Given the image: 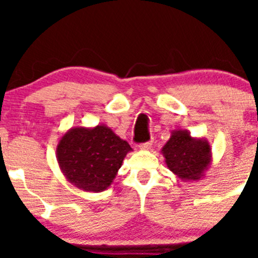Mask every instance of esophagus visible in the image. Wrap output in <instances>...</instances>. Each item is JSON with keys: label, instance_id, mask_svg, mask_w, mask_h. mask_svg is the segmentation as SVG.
Segmentation results:
<instances>
[{"label": "esophagus", "instance_id": "34e87169", "mask_svg": "<svg viewBox=\"0 0 258 258\" xmlns=\"http://www.w3.org/2000/svg\"><path fill=\"white\" fill-rule=\"evenodd\" d=\"M151 146H152V140L149 141V142H146V143H142V145H140V149L141 150H150V149H151Z\"/></svg>", "mask_w": 258, "mask_h": 258}]
</instances>
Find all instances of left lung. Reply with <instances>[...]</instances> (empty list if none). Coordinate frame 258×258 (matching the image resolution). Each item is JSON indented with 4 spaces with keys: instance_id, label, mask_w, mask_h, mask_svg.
<instances>
[{
    "instance_id": "1",
    "label": "left lung",
    "mask_w": 258,
    "mask_h": 258,
    "mask_svg": "<svg viewBox=\"0 0 258 258\" xmlns=\"http://www.w3.org/2000/svg\"><path fill=\"white\" fill-rule=\"evenodd\" d=\"M168 169L183 182L200 181L212 164L211 145L192 137L186 129H175L161 149Z\"/></svg>"
}]
</instances>
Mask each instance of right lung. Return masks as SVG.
<instances>
[{
  "label": "right lung",
  "instance_id": "obj_1",
  "mask_svg": "<svg viewBox=\"0 0 258 258\" xmlns=\"http://www.w3.org/2000/svg\"><path fill=\"white\" fill-rule=\"evenodd\" d=\"M131 151L129 143L107 125L75 126L60 137L56 160L70 183L88 192H101L112 184Z\"/></svg>",
  "mask_w": 258,
  "mask_h": 258
}]
</instances>
